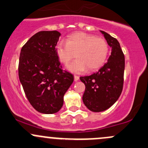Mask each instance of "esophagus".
I'll return each instance as SVG.
<instances>
[{
    "instance_id": "1",
    "label": "esophagus",
    "mask_w": 148,
    "mask_h": 148,
    "mask_svg": "<svg viewBox=\"0 0 148 148\" xmlns=\"http://www.w3.org/2000/svg\"><path fill=\"white\" fill-rule=\"evenodd\" d=\"M79 79V76L74 75V81H75V82H77V81H78Z\"/></svg>"
}]
</instances>
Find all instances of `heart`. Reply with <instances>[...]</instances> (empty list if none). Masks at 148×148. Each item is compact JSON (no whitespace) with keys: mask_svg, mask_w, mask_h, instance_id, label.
Instances as JSON below:
<instances>
[{"mask_svg":"<svg viewBox=\"0 0 148 148\" xmlns=\"http://www.w3.org/2000/svg\"><path fill=\"white\" fill-rule=\"evenodd\" d=\"M109 47L104 39L83 32L71 35L65 41L56 45V53L60 61L68 64L75 57L77 60L68 65L70 71L84 72L94 71L103 66L108 57Z\"/></svg>","mask_w":148,"mask_h":148,"instance_id":"heart-1","label":"heart"}]
</instances>
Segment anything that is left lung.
I'll use <instances>...</instances> for the list:
<instances>
[{
  "instance_id": "8db88e82",
  "label": "left lung",
  "mask_w": 148,
  "mask_h": 148,
  "mask_svg": "<svg viewBox=\"0 0 148 148\" xmlns=\"http://www.w3.org/2000/svg\"><path fill=\"white\" fill-rule=\"evenodd\" d=\"M111 47L106 63L96 73L81 77L85 84L83 102L90 111L101 112L113 106L121 96L123 86L125 57L117 40L101 30Z\"/></svg>"
}]
</instances>
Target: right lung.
I'll list each match as a JSON object with an SVG mask.
<instances>
[{"instance_id":"obj_1","label":"right lung","mask_w":148,"mask_h":148,"mask_svg":"<svg viewBox=\"0 0 148 148\" xmlns=\"http://www.w3.org/2000/svg\"><path fill=\"white\" fill-rule=\"evenodd\" d=\"M61 34L40 31L22 47L18 75L29 102L36 111L52 114L61 109L64 95L74 82V76L62 70L56 53Z\"/></svg>"}]
</instances>
